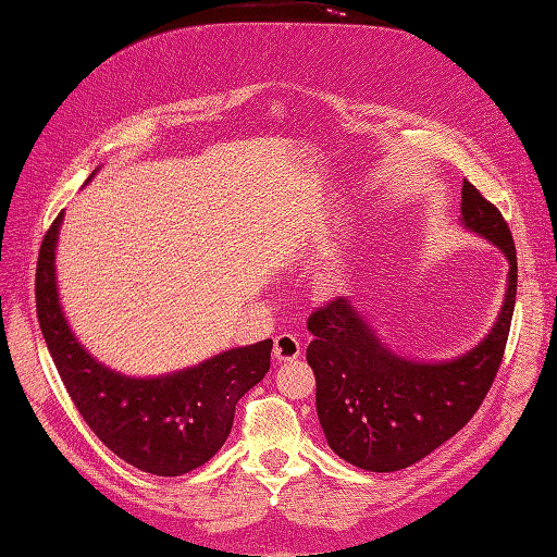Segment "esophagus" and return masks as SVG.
Instances as JSON below:
<instances>
[{
	"instance_id": "esophagus-1",
	"label": "esophagus",
	"mask_w": 557,
	"mask_h": 557,
	"mask_svg": "<svg viewBox=\"0 0 557 557\" xmlns=\"http://www.w3.org/2000/svg\"><path fill=\"white\" fill-rule=\"evenodd\" d=\"M274 358L278 362L299 358V339H297L295 334L283 332V334L276 336V339H274Z\"/></svg>"
}]
</instances>
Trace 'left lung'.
<instances>
[{
    "mask_svg": "<svg viewBox=\"0 0 557 557\" xmlns=\"http://www.w3.org/2000/svg\"><path fill=\"white\" fill-rule=\"evenodd\" d=\"M460 225L509 262L495 323L462 356L434 362L401 356L348 297L309 318L307 360L320 428L330 448L360 469L383 474L423 460L469 423L495 381L516 305V246L502 213L469 181L462 183Z\"/></svg>",
    "mask_w": 557,
    "mask_h": 557,
    "instance_id": "8db88e82",
    "label": "left lung"
}]
</instances>
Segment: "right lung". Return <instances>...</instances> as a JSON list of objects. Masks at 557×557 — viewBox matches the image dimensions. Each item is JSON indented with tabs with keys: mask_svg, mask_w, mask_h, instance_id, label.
<instances>
[{
	"mask_svg": "<svg viewBox=\"0 0 557 557\" xmlns=\"http://www.w3.org/2000/svg\"><path fill=\"white\" fill-rule=\"evenodd\" d=\"M62 221L64 211L41 244L37 315L66 393L90 430L117 458L156 476L188 474L209 462L227 442L234 407L269 372L274 344L264 339L230 348L160 376L115 372L90 356L62 311L55 274Z\"/></svg>",
	"mask_w": 557,
	"mask_h": 557,
	"instance_id": "obj_1",
	"label": "right lung"
}]
</instances>
